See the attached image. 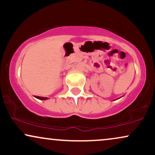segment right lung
<instances>
[{"instance_id":"1","label":"right lung","mask_w":155,"mask_h":155,"mask_svg":"<svg viewBox=\"0 0 155 155\" xmlns=\"http://www.w3.org/2000/svg\"><path fill=\"white\" fill-rule=\"evenodd\" d=\"M35 97L38 99H40V100H47V97H39V96H35Z\"/></svg>"}]
</instances>
